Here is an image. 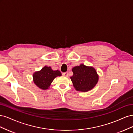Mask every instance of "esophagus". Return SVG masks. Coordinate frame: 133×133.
<instances>
[{"instance_id": "obj_1", "label": "esophagus", "mask_w": 133, "mask_h": 133, "mask_svg": "<svg viewBox=\"0 0 133 133\" xmlns=\"http://www.w3.org/2000/svg\"><path fill=\"white\" fill-rule=\"evenodd\" d=\"M63 75L65 76H68V72H65V73H63Z\"/></svg>"}]
</instances>
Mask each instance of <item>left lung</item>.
<instances>
[{
  "label": "left lung",
  "mask_w": 133,
  "mask_h": 133,
  "mask_svg": "<svg viewBox=\"0 0 133 133\" xmlns=\"http://www.w3.org/2000/svg\"><path fill=\"white\" fill-rule=\"evenodd\" d=\"M73 75L70 79L76 90L86 92L91 90L99 80L96 70L92 66H87L84 64L76 66L72 69Z\"/></svg>",
  "instance_id": "1"
}]
</instances>
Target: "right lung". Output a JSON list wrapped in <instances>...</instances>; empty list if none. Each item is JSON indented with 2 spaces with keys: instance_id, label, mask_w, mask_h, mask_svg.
<instances>
[{
  "instance_id": "1",
  "label": "right lung",
  "mask_w": 133,
  "mask_h": 133,
  "mask_svg": "<svg viewBox=\"0 0 133 133\" xmlns=\"http://www.w3.org/2000/svg\"><path fill=\"white\" fill-rule=\"evenodd\" d=\"M62 75L59 70H53L50 66H45L41 70L35 71L33 75L34 84L40 89L46 90L49 88L53 80Z\"/></svg>"
}]
</instances>
